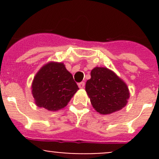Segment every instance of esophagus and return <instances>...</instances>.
<instances>
[{
  "mask_svg": "<svg viewBox=\"0 0 159 159\" xmlns=\"http://www.w3.org/2000/svg\"><path fill=\"white\" fill-rule=\"evenodd\" d=\"M84 81H81V82L78 83V87L80 88V89H84Z\"/></svg>",
  "mask_w": 159,
  "mask_h": 159,
  "instance_id": "1",
  "label": "esophagus"
}]
</instances>
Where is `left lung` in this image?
<instances>
[{
	"instance_id": "8db88e82",
	"label": "left lung",
	"mask_w": 159,
	"mask_h": 159,
	"mask_svg": "<svg viewBox=\"0 0 159 159\" xmlns=\"http://www.w3.org/2000/svg\"><path fill=\"white\" fill-rule=\"evenodd\" d=\"M85 91L93 108L101 115L122 109L130 97L126 83L113 70L105 67H95L91 70Z\"/></svg>"
}]
</instances>
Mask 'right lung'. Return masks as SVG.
<instances>
[{"instance_id":"1","label":"right lung","mask_w":159,"mask_h":159,"mask_svg":"<svg viewBox=\"0 0 159 159\" xmlns=\"http://www.w3.org/2000/svg\"><path fill=\"white\" fill-rule=\"evenodd\" d=\"M78 89L72 75L61 62L50 61L43 65L31 84V93L37 106L50 111L67 106Z\"/></svg>"}]
</instances>
